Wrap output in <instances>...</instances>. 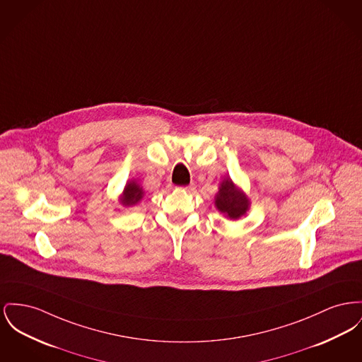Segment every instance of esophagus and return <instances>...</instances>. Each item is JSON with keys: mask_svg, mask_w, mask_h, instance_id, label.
<instances>
[{"mask_svg": "<svg viewBox=\"0 0 362 362\" xmlns=\"http://www.w3.org/2000/svg\"><path fill=\"white\" fill-rule=\"evenodd\" d=\"M180 190H185V192H195V186L194 185H189V186H186V187H179Z\"/></svg>", "mask_w": 362, "mask_h": 362, "instance_id": "obj_1", "label": "esophagus"}]
</instances>
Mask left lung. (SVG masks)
I'll list each match as a JSON object with an SVG mask.
<instances>
[{"label": "left lung", "instance_id": "1", "mask_svg": "<svg viewBox=\"0 0 362 362\" xmlns=\"http://www.w3.org/2000/svg\"><path fill=\"white\" fill-rule=\"evenodd\" d=\"M214 205L218 212L226 214L231 220H236L249 211L250 201L245 192L235 186L230 177H226L221 180L218 192L214 197Z\"/></svg>", "mask_w": 362, "mask_h": 362}]
</instances>
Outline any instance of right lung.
<instances>
[{
    "mask_svg": "<svg viewBox=\"0 0 362 362\" xmlns=\"http://www.w3.org/2000/svg\"><path fill=\"white\" fill-rule=\"evenodd\" d=\"M144 189L136 183V180H129L124 187V190L122 192V198L120 202L123 206H132L135 204H138L142 198H144Z\"/></svg>",
    "mask_w": 362,
    "mask_h": 362,
    "instance_id": "right-lung-1",
    "label": "right lung"
}]
</instances>
